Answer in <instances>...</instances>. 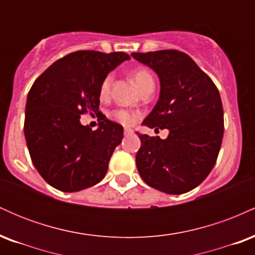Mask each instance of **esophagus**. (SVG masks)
<instances>
[{
  "mask_svg": "<svg viewBox=\"0 0 255 255\" xmlns=\"http://www.w3.org/2000/svg\"><path fill=\"white\" fill-rule=\"evenodd\" d=\"M130 134H133V130L130 128H125V135H130Z\"/></svg>",
  "mask_w": 255,
  "mask_h": 255,
  "instance_id": "obj_1",
  "label": "esophagus"
}]
</instances>
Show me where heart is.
I'll return each instance as SVG.
<instances>
[{
    "instance_id": "b5f03b06",
    "label": "heart",
    "mask_w": 255,
    "mask_h": 255,
    "mask_svg": "<svg viewBox=\"0 0 255 255\" xmlns=\"http://www.w3.org/2000/svg\"><path fill=\"white\" fill-rule=\"evenodd\" d=\"M131 77H133L134 83L136 84V86L139 87V90H142L146 85L153 83V78H152L151 73L146 71L144 68H140V69H136V71H134ZM111 83H113V77H111V75H108V77L103 80V83H102V86H101L102 97H107V96L109 95ZM114 118L118 120L119 122H121V124L128 125L133 121V114L129 113L128 110L120 109L114 113Z\"/></svg>"
}]
</instances>
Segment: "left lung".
Returning <instances> with one entry per match:
<instances>
[{
	"mask_svg": "<svg viewBox=\"0 0 255 255\" xmlns=\"http://www.w3.org/2000/svg\"><path fill=\"white\" fill-rule=\"evenodd\" d=\"M156 72L160 92L142 126L169 130L166 139L140 134L135 160L148 186L168 194H182L199 186L216 164L224 122L223 107L213 81L184 52H133Z\"/></svg>",
	"mask_w": 255,
	"mask_h": 255,
	"instance_id": "left-lung-1",
	"label": "left lung"
}]
</instances>
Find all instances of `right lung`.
Segmentation results:
<instances>
[{
  "mask_svg": "<svg viewBox=\"0 0 255 255\" xmlns=\"http://www.w3.org/2000/svg\"><path fill=\"white\" fill-rule=\"evenodd\" d=\"M130 60L126 52L75 51L56 61L32 85L25 110V139L44 180L62 192H79L103 180L124 127L104 120L92 130L80 124L98 114L102 83Z\"/></svg>",
  "mask_w": 255,
  "mask_h": 255,
  "instance_id": "right-lung-1",
  "label": "right lung"
}]
</instances>
